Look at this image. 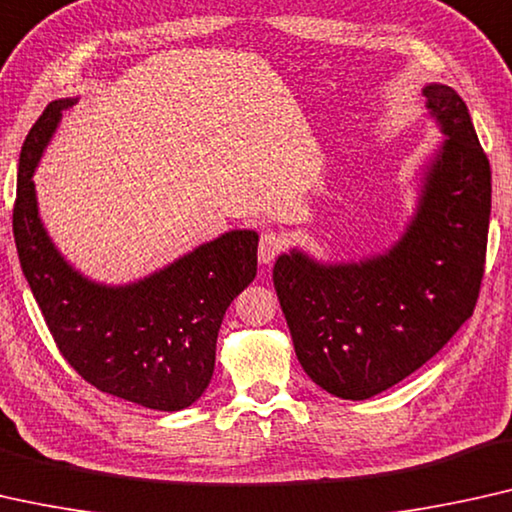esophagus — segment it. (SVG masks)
I'll list each match as a JSON object with an SVG mask.
<instances>
[{
  "label": "esophagus",
  "mask_w": 512,
  "mask_h": 512,
  "mask_svg": "<svg viewBox=\"0 0 512 512\" xmlns=\"http://www.w3.org/2000/svg\"><path fill=\"white\" fill-rule=\"evenodd\" d=\"M285 250V239L276 232H264L259 236V248H257V255H259V262L262 264H271L273 259H276L280 253Z\"/></svg>",
  "instance_id": "esophagus-1"
}]
</instances>
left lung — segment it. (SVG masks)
I'll return each instance as SVG.
<instances>
[{
	"label": "left lung",
	"mask_w": 512,
	"mask_h": 512,
	"mask_svg": "<svg viewBox=\"0 0 512 512\" xmlns=\"http://www.w3.org/2000/svg\"><path fill=\"white\" fill-rule=\"evenodd\" d=\"M422 95L445 141L401 239L362 262L322 264L290 250L273 266L299 364L341 399H369L427 364L478 301L492 171L464 99L441 83Z\"/></svg>",
	"instance_id": "obj_1"
}]
</instances>
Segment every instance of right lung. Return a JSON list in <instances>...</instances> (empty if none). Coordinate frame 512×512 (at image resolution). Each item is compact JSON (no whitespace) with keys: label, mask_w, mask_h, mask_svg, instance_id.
<instances>
[{"label":"right lung","mask_w":512,"mask_h":512,"mask_svg":"<svg viewBox=\"0 0 512 512\" xmlns=\"http://www.w3.org/2000/svg\"><path fill=\"white\" fill-rule=\"evenodd\" d=\"M74 104L50 102L20 150L13 204L20 266L57 348L78 376L143 408L183 410L211 383L222 318L253 283L259 236L234 229L129 285L85 278L50 241L32 181L62 111Z\"/></svg>","instance_id":"add662e5"}]
</instances>
